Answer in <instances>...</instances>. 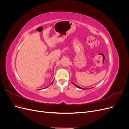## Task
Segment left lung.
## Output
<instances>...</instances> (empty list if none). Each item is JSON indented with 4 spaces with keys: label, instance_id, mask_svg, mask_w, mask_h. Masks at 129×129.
I'll return each mask as SVG.
<instances>
[{
    "label": "left lung",
    "instance_id": "obj_1",
    "mask_svg": "<svg viewBox=\"0 0 129 129\" xmlns=\"http://www.w3.org/2000/svg\"><path fill=\"white\" fill-rule=\"evenodd\" d=\"M72 83H73V84H74V85H75V86H76V87H77V88H80V89H83V88H81V87H79V86H78V85H76V84H75V83H73V82H72Z\"/></svg>",
    "mask_w": 129,
    "mask_h": 129
}]
</instances>
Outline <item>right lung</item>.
<instances>
[{
    "label": "right lung",
    "mask_w": 129,
    "mask_h": 129,
    "mask_svg": "<svg viewBox=\"0 0 129 129\" xmlns=\"http://www.w3.org/2000/svg\"><path fill=\"white\" fill-rule=\"evenodd\" d=\"M52 83H53V82H52ZM52 83H51V84H52Z\"/></svg>",
    "instance_id": "right-lung-1"
}]
</instances>
